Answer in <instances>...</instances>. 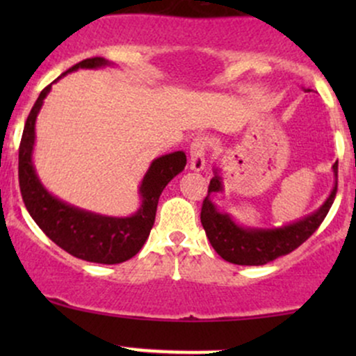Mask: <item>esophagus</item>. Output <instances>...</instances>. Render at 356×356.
<instances>
[{"label": "esophagus", "mask_w": 356, "mask_h": 356, "mask_svg": "<svg viewBox=\"0 0 356 356\" xmlns=\"http://www.w3.org/2000/svg\"><path fill=\"white\" fill-rule=\"evenodd\" d=\"M206 138L197 137L191 144V170L201 172L206 169Z\"/></svg>", "instance_id": "obj_1"}]
</instances>
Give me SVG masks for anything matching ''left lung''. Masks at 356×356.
<instances>
[{"mask_svg":"<svg viewBox=\"0 0 356 356\" xmlns=\"http://www.w3.org/2000/svg\"><path fill=\"white\" fill-rule=\"evenodd\" d=\"M333 174L334 186L332 192L312 214L280 227H246L236 222L227 212H220L211 201V194L224 191L220 170L214 169V177L211 179L207 197L204 199L201 209V222L211 246L222 259L241 266H263L280 256L289 254L320 227L328 214L337 195L338 161L333 164Z\"/></svg>","mask_w":356,"mask_h":356,"instance_id":"8db88e82","label":"left lung"}]
</instances>
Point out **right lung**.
Segmentation results:
<instances>
[{
  "instance_id": "obj_1",
  "label": "right lung",
  "mask_w": 356,
  "mask_h": 356,
  "mask_svg": "<svg viewBox=\"0 0 356 356\" xmlns=\"http://www.w3.org/2000/svg\"><path fill=\"white\" fill-rule=\"evenodd\" d=\"M112 63L102 56L87 58L73 65L70 70L61 73L55 81L79 68H102ZM50 90L51 83L44 87L36 99L24 124L22 144H19L18 177L24 206L40 229L56 246L70 252L72 256L99 264L124 263L136 256L145 244L154 226L159 197L167 184L184 170L187 164L186 154L177 150L154 159L138 187L142 199L140 207L129 218L97 214L61 201L44 189L33 165L36 117Z\"/></svg>"
}]
</instances>
